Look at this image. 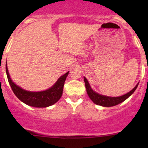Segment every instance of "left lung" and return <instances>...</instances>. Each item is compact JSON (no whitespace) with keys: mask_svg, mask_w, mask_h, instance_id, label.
<instances>
[{"mask_svg":"<svg viewBox=\"0 0 148 148\" xmlns=\"http://www.w3.org/2000/svg\"><path fill=\"white\" fill-rule=\"evenodd\" d=\"M85 83V86H86V92H87L88 96L92 100L95 104H97V105L103 106V107H112V106H115L117 104H120L121 102H124L126 100L132 93L135 91L138 86V84L133 88V89L130 91V92L127 93L126 95H124L122 96L117 97H111L104 96V95H101L97 94V92H94L92 89V88L89 86V84L88 82L87 79L86 78H84Z\"/></svg>","mask_w":148,"mask_h":148,"instance_id":"1","label":"left lung"}]
</instances>
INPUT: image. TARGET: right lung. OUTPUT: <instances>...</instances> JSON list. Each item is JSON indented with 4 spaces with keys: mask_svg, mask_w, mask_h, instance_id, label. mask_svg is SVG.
Wrapping results in <instances>:
<instances>
[{
    "mask_svg": "<svg viewBox=\"0 0 148 148\" xmlns=\"http://www.w3.org/2000/svg\"><path fill=\"white\" fill-rule=\"evenodd\" d=\"M7 77L13 93L21 102L31 107H46L59 101L63 93L64 85L69 71L60 77L56 84L50 89L43 92H28L15 84L10 79L7 64L5 65Z\"/></svg>",
    "mask_w": 148,
    "mask_h": 148,
    "instance_id": "obj_1",
    "label": "right lung"
}]
</instances>
